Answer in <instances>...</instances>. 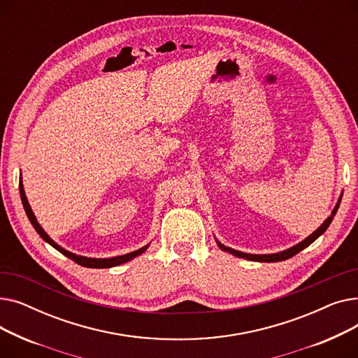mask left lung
<instances>
[{
	"label": "left lung",
	"instance_id": "8db88e82",
	"mask_svg": "<svg viewBox=\"0 0 358 358\" xmlns=\"http://www.w3.org/2000/svg\"><path fill=\"white\" fill-rule=\"evenodd\" d=\"M341 199H343V193L340 194V199H338V201H336V204H335L334 210L331 212L329 217L325 219V222L321 224V227H319L315 232H312L308 238H305L302 242L296 243V245H293L292 248H287V250H285V251H280V252H275V254H248V252L236 251V250L229 248V247H224L223 243H220L216 238H215V241H216L217 247H219L222 251L229 252V254H232V255H235V257H238V258H245V259L258 261V262H278V261H285V259H287V258H292L293 255H296L297 252H300L302 250H305L306 247H309L313 241H316L319 236H321V235L328 229V227L331 224V222H332V219H334V216H335L338 208H340Z\"/></svg>",
	"mask_w": 358,
	"mask_h": 358
}]
</instances>
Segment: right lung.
I'll use <instances>...</instances> for the list:
<instances>
[{
    "instance_id": "add662e5",
    "label": "right lung",
    "mask_w": 358,
    "mask_h": 358,
    "mask_svg": "<svg viewBox=\"0 0 358 358\" xmlns=\"http://www.w3.org/2000/svg\"><path fill=\"white\" fill-rule=\"evenodd\" d=\"M20 197H22V203H23V208H24V210H26V215H27L30 223L33 224V228L36 229V232L41 235V238H42L45 242H48L49 245H52L55 250H58L61 254H64L65 257L71 258L72 261H75V262H77V264H80V266H83V267H88V268H110V267H116V266L123 264V262H127V261H130V259L136 258L138 255L143 254V252L148 250V247H149V243H148V245H145V247H142V248H139V250H136V251H134V252H129V254L119 255V257H111V258H90V257H84V255H77V254H73V252H71V251H66V250L62 248L61 245H58V243H56V242L45 232V229L41 227V223L37 222V219H36V216H34V213H33V210H31V208H30V204H29V201H27L22 177H20Z\"/></svg>"
}]
</instances>
